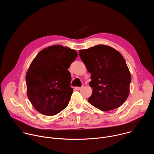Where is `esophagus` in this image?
Returning a JSON list of instances; mask_svg holds the SVG:
<instances>
[{"label": "esophagus", "instance_id": "1", "mask_svg": "<svg viewBox=\"0 0 154 154\" xmlns=\"http://www.w3.org/2000/svg\"><path fill=\"white\" fill-rule=\"evenodd\" d=\"M74 88L76 90H80L81 88H82V87H79V86H75Z\"/></svg>", "mask_w": 154, "mask_h": 154}]
</instances>
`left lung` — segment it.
<instances>
[{
	"label": "left lung",
	"instance_id": "left-lung-1",
	"mask_svg": "<svg viewBox=\"0 0 154 154\" xmlns=\"http://www.w3.org/2000/svg\"><path fill=\"white\" fill-rule=\"evenodd\" d=\"M79 55L91 74L90 104L106 112L119 107L130 92L131 75L122 55L116 49L99 45L79 51Z\"/></svg>",
	"mask_w": 154,
	"mask_h": 154
}]
</instances>
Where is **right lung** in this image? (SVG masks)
<instances>
[{
  "mask_svg": "<svg viewBox=\"0 0 154 154\" xmlns=\"http://www.w3.org/2000/svg\"><path fill=\"white\" fill-rule=\"evenodd\" d=\"M77 55L75 50L54 45L41 51L32 61L26 76L27 94L40 113L54 116L68 106L73 92L68 69Z\"/></svg>",
  "mask_w": 154,
  "mask_h": 154,
  "instance_id": "right-lung-1",
  "label": "right lung"
}]
</instances>
